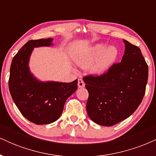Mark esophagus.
<instances>
[{
	"mask_svg": "<svg viewBox=\"0 0 156 156\" xmlns=\"http://www.w3.org/2000/svg\"><path fill=\"white\" fill-rule=\"evenodd\" d=\"M78 86L79 88H83V87H85V83H84L83 80L82 79H78Z\"/></svg>",
	"mask_w": 156,
	"mask_h": 156,
	"instance_id": "1",
	"label": "esophagus"
}]
</instances>
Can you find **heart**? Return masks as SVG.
<instances>
[{
  "label": "heart",
  "mask_w": 156,
  "mask_h": 156,
  "mask_svg": "<svg viewBox=\"0 0 156 156\" xmlns=\"http://www.w3.org/2000/svg\"><path fill=\"white\" fill-rule=\"evenodd\" d=\"M105 45L103 44H96L92 48L85 58L79 61L82 66L88 65L98 57L101 56L94 67V72L101 73L104 72L115 62L118 56V50L114 46H109L105 49Z\"/></svg>",
  "instance_id": "obj_1"
}]
</instances>
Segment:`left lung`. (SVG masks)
<instances>
[{
    "instance_id": "obj_1",
    "label": "left lung",
    "mask_w": 156,
    "mask_h": 156,
    "mask_svg": "<svg viewBox=\"0 0 156 156\" xmlns=\"http://www.w3.org/2000/svg\"><path fill=\"white\" fill-rule=\"evenodd\" d=\"M122 61L100 76H84L87 111L93 122L112 126L130 117L145 94L148 66L139 47L126 40Z\"/></svg>"
}]
</instances>
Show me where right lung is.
<instances>
[{"label": "right lung", "mask_w": 156, "mask_h": 156, "mask_svg": "<svg viewBox=\"0 0 156 156\" xmlns=\"http://www.w3.org/2000/svg\"><path fill=\"white\" fill-rule=\"evenodd\" d=\"M52 41H28L14 56L10 67L9 88L12 100L23 117L37 125L56 121L67 99L78 88L77 79L71 83L40 82L30 73L28 64L34 48L50 46Z\"/></svg>", "instance_id": "1"}]
</instances>
